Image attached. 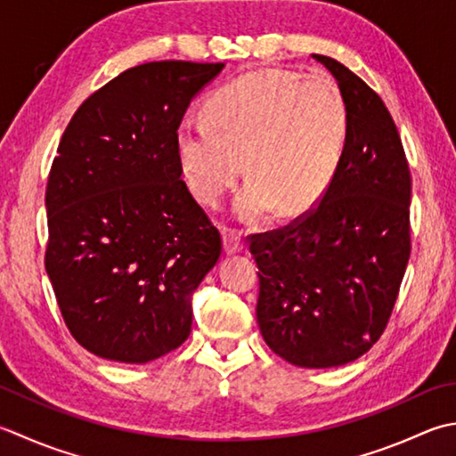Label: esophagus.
<instances>
[{"instance_id":"1","label":"esophagus","mask_w":456,"mask_h":456,"mask_svg":"<svg viewBox=\"0 0 456 456\" xmlns=\"http://www.w3.org/2000/svg\"><path fill=\"white\" fill-rule=\"evenodd\" d=\"M223 248H225L227 255L239 253L240 248H243V239H240L237 231H227V233L223 235Z\"/></svg>"}]
</instances>
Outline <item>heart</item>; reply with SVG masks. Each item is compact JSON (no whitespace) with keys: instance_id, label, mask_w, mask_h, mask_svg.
Wrapping results in <instances>:
<instances>
[{"instance_id":"obj_1","label":"heart","mask_w":456,"mask_h":456,"mask_svg":"<svg viewBox=\"0 0 456 456\" xmlns=\"http://www.w3.org/2000/svg\"><path fill=\"white\" fill-rule=\"evenodd\" d=\"M208 120H185L175 134L183 175L209 208L245 172L235 211L263 221L279 208L302 216L322 200L340 167L350 114L326 75L256 70L221 86L208 102Z\"/></svg>"}]
</instances>
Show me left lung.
Here are the masks:
<instances>
[{"label": "left lung", "mask_w": 456, "mask_h": 456, "mask_svg": "<svg viewBox=\"0 0 456 456\" xmlns=\"http://www.w3.org/2000/svg\"><path fill=\"white\" fill-rule=\"evenodd\" d=\"M350 114L340 167L322 200L290 225L251 235L256 322L266 346L298 368H336L379 340L411 253V174L376 91L332 57Z\"/></svg>", "instance_id": "1"}]
</instances>
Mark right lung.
<instances>
[{"label": "right lung", "instance_id": "add662e5", "mask_svg": "<svg viewBox=\"0 0 456 456\" xmlns=\"http://www.w3.org/2000/svg\"><path fill=\"white\" fill-rule=\"evenodd\" d=\"M223 62L154 61L78 106L53 159L45 269L75 340L146 363L191 332V297L221 235L182 180L175 134Z\"/></svg>", "mask_w": 456, "mask_h": 456}]
</instances>
